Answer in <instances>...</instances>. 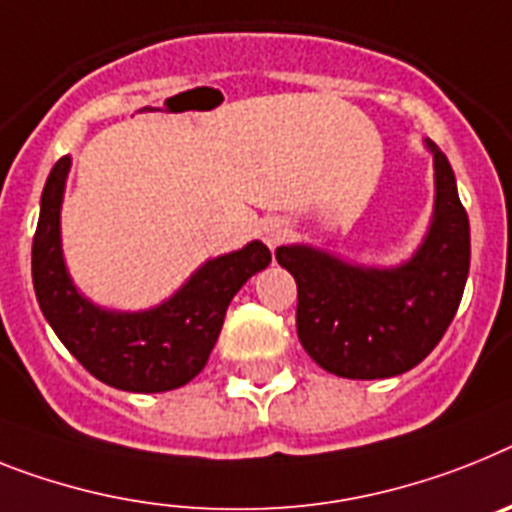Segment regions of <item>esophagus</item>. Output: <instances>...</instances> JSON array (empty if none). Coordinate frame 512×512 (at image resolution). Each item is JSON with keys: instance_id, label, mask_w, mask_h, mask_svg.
<instances>
[{"instance_id": "obj_1", "label": "esophagus", "mask_w": 512, "mask_h": 512, "mask_svg": "<svg viewBox=\"0 0 512 512\" xmlns=\"http://www.w3.org/2000/svg\"><path fill=\"white\" fill-rule=\"evenodd\" d=\"M286 236H289V223L283 221V218H265V221L260 223V239H263L270 249H276Z\"/></svg>"}]
</instances>
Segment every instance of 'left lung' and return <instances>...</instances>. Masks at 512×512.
Returning <instances> with one entry per match:
<instances>
[{
    "label": "left lung",
    "instance_id": "1",
    "mask_svg": "<svg viewBox=\"0 0 512 512\" xmlns=\"http://www.w3.org/2000/svg\"><path fill=\"white\" fill-rule=\"evenodd\" d=\"M435 213L409 263L364 268L289 244L276 260L294 276L296 333L330 375L382 380L409 372L435 349L461 304L471 263V231L448 158L432 140Z\"/></svg>",
    "mask_w": 512,
    "mask_h": 512
}]
</instances>
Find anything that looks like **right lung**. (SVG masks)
I'll return each instance as SVG.
<instances>
[{"mask_svg": "<svg viewBox=\"0 0 512 512\" xmlns=\"http://www.w3.org/2000/svg\"><path fill=\"white\" fill-rule=\"evenodd\" d=\"M70 156L59 158L41 195L33 236V289L38 307L77 362L96 380L130 393L182 388L203 372L234 294L270 265L263 242L208 260L171 299L145 312L96 307L75 289L62 257L64 182Z\"/></svg>", "mask_w": 512, "mask_h": 512, "instance_id": "1", "label": "right lung"}]
</instances>
